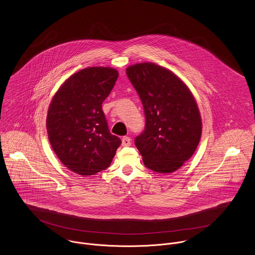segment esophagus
Instances as JSON below:
<instances>
[{
	"mask_svg": "<svg viewBox=\"0 0 255 255\" xmlns=\"http://www.w3.org/2000/svg\"><path fill=\"white\" fill-rule=\"evenodd\" d=\"M122 145L125 146V147L131 145V139L128 136H124L122 139Z\"/></svg>",
	"mask_w": 255,
	"mask_h": 255,
	"instance_id": "esophagus-1",
	"label": "esophagus"
}]
</instances>
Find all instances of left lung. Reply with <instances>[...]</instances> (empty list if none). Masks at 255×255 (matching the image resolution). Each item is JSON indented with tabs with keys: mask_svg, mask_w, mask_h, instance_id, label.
<instances>
[{
	"mask_svg": "<svg viewBox=\"0 0 255 255\" xmlns=\"http://www.w3.org/2000/svg\"><path fill=\"white\" fill-rule=\"evenodd\" d=\"M127 75L144 110V130L134 139L143 163L154 172H175L193 155L201 137L197 104L182 80L160 66L136 64Z\"/></svg>",
	"mask_w": 255,
	"mask_h": 255,
	"instance_id": "left-lung-1",
	"label": "left lung"
}]
</instances>
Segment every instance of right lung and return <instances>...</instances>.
<instances>
[{"mask_svg": "<svg viewBox=\"0 0 255 255\" xmlns=\"http://www.w3.org/2000/svg\"><path fill=\"white\" fill-rule=\"evenodd\" d=\"M118 75L110 68L83 69L66 80L50 104V143L61 162L75 174L92 176L106 170L122 143L110 132L102 110Z\"/></svg>", "mask_w": 255, "mask_h": 255, "instance_id": "obj_1", "label": "right lung"}]
</instances>
